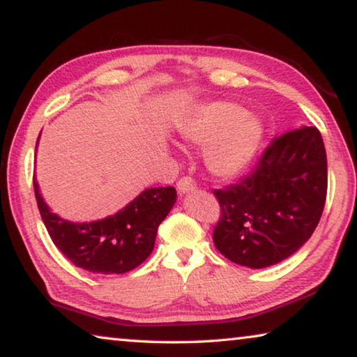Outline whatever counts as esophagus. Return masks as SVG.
<instances>
[{
  "instance_id": "1",
  "label": "esophagus",
  "mask_w": 357,
  "mask_h": 357,
  "mask_svg": "<svg viewBox=\"0 0 357 357\" xmlns=\"http://www.w3.org/2000/svg\"><path fill=\"white\" fill-rule=\"evenodd\" d=\"M178 192H179V195H185V193H189V192H193L197 189V184H195V181H193L192 178H189V176H184V178H181L179 181H178Z\"/></svg>"
}]
</instances>
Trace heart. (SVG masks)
I'll return each mask as SVG.
<instances>
[{"mask_svg":"<svg viewBox=\"0 0 357 357\" xmlns=\"http://www.w3.org/2000/svg\"><path fill=\"white\" fill-rule=\"evenodd\" d=\"M176 132L190 146L204 148L208 172L234 179L249 170L264 140V123L233 102H209L190 108L178 121Z\"/></svg>","mask_w":357,"mask_h":357,"instance_id":"heart-1","label":"heart"}]
</instances>
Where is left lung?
I'll return each mask as SVG.
<instances>
[{
	"instance_id": "left-lung-1",
	"label": "left lung",
	"mask_w": 357,
	"mask_h": 357,
	"mask_svg": "<svg viewBox=\"0 0 357 357\" xmlns=\"http://www.w3.org/2000/svg\"><path fill=\"white\" fill-rule=\"evenodd\" d=\"M328 160L317 128L275 137L249 176L214 190L222 217L214 245L229 261L268 268L298 252L321 219Z\"/></svg>"
}]
</instances>
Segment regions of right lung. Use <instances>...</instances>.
Instances as JSON below:
<instances>
[{"mask_svg": "<svg viewBox=\"0 0 357 357\" xmlns=\"http://www.w3.org/2000/svg\"><path fill=\"white\" fill-rule=\"evenodd\" d=\"M33 184L40 217L53 244L77 268L96 274H124L140 266L154 249L157 228L176 203L174 187H151L116 214L78 223L52 213L36 178Z\"/></svg>", "mask_w": 357, "mask_h": 357, "instance_id": "1", "label": "right lung"}]
</instances>
